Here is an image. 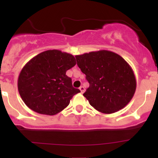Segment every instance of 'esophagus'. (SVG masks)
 Masks as SVG:
<instances>
[{
    "label": "esophagus",
    "mask_w": 158,
    "mask_h": 158,
    "mask_svg": "<svg viewBox=\"0 0 158 158\" xmlns=\"http://www.w3.org/2000/svg\"><path fill=\"white\" fill-rule=\"evenodd\" d=\"M79 90H80L81 93L83 94V93H84V91H85V88L83 86H81L80 88H79Z\"/></svg>",
    "instance_id": "obj_1"
}]
</instances>
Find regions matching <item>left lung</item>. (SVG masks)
<instances>
[{
    "label": "left lung",
    "mask_w": 158,
    "mask_h": 158,
    "mask_svg": "<svg viewBox=\"0 0 158 158\" xmlns=\"http://www.w3.org/2000/svg\"><path fill=\"white\" fill-rule=\"evenodd\" d=\"M89 88L83 96L98 111L112 114L126 107L135 93L137 82L128 62L108 50L76 56Z\"/></svg>",
    "instance_id": "8db88e82"
}]
</instances>
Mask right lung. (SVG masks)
I'll list each match as a JSON object with an SVG mask.
<instances>
[{"label":"right lung","instance_id":"obj_1","mask_svg":"<svg viewBox=\"0 0 158 158\" xmlns=\"http://www.w3.org/2000/svg\"><path fill=\"white\" fill-rule=\"evenodd\" d=\"M77 64L74 56L59 50L38 54L23 66L18 79L21 99L30 109L45 115L64 110L80 90L74 88L67 70Z\"/></svg>","mask_w":158,"mask_h":158}]
</instances>
